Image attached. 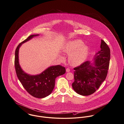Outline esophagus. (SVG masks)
<instances>
[{
	"label": "esophagus",
	"instance_id": "34e87169",
	"mask_svg": "<svg viewBox=\"0 0 124 124\" xmlns=\"http://www.w3.org/2000/svg\"><path fill=\"white\" fill-rule=\"evenodd\" d=\"M70 69H69V68H67L66 69V72H70Z\"/></svg>",
	"mask_w": 124,
	"mask_h": 124
}]
</instances>
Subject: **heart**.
<instances>
[{"label":"heart","instance_id":"b5f03b06","mask_svg":"<svg viewBox=\"0 0 124 124\" xmlns=\"http://www.w3.org/2000/svg\"><path fill=\"white\" fill-rule=\"evenodd\" d=\"M63 51L70 54L68 58L69 63L72 66H77L83 63L87 58L89 48L80 40H73L66 44Z\"/></svg>","mask_w":124,"mask_h":124}]
</instances>
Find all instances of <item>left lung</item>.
Wrapping results in <instances>:
<instances>
[{"mask_svg": "<svg viewBox=\"0 0 124 124\" xmlns=\"http://www.w3.org/2000/svg\"><path fill=\"white\" fill-rule=\"evenodd\" d=\"M100 48L101 50L95 55L94 64L87 61L73 68L74 81L72 87L79 95L93 94L106 79L109 67L110 49L102 40ZM93 64L94 67L92 66Z\"/></svg>", "mask_w": 124, "mask_h": 124, "instance_id": "8db88e82", "label": "left lung"}]
</instances>
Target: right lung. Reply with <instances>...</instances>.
Segmentation results:
<instances>
[{"label": "right lung", "mask_w": 124, "mask_h": 124, "mask_svg": "<svg viewBox=\"0 0 124 124\" xmlns=\"http://www.w3.org/2000/svg\"><path fill=\"white\" fill-rule=\"evenodd\" d=\"M38 35H30L18 45L15 52V66L17 77L26 90L35 97L42 98L51 94L56 77L65 73L66 68L60 65L51 66L37 75H30L22 70L19 63V48L23 43Z\"/></svg>", "instance_id": "obj_1"}]
</instances>
